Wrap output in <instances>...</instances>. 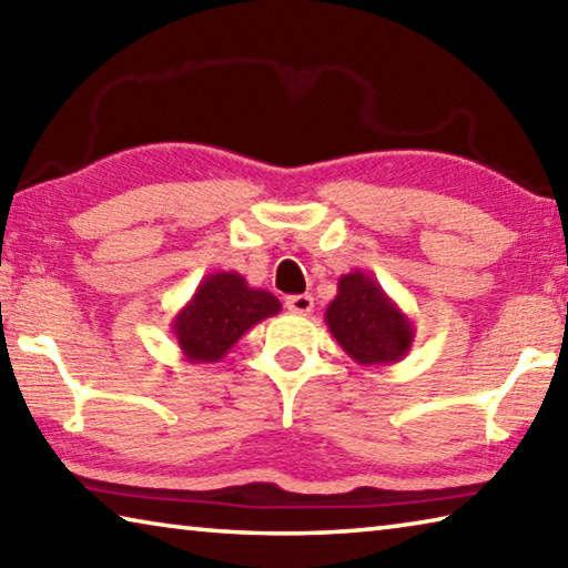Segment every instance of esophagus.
I'll list each match as a JSON object with an SVG mask.
<instances>
[{"instance_id":"obj_1","label":"esophagus","mask_w":568,"mask_h":568,"mask_svg":"<svg viewBox=\"0 0 568 568\" xmlns=\"http://www.w3.org/2000/svg\"><path fill=\"white\" fill-rule=\"evenodd\" d=\"M285 307L295 315H311L313 313V297L311 295H291L285 301Z\"/></svg>"}]
</instances>
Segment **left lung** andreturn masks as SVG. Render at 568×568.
<instances>
[{
    "mask_svg": "<svg viewBox=\"0 0 568 568\" xmlns=\"http://www.w3.org/2000/svg\"><path fill=\"white\" fill-rule=\"evenodd\" d=\"M325 325L358 365H393L406 358L416 328L371 273L341 275L338 295L325 307Z\"/></svg>",
    "mask_w": 568,
    "mask_h": 568,
    "instance_id": "8db88e82",
    "label": "left lung"
}]
</instances>
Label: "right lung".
I'll use <instances>...</instances> for the list:
<instances>
[{
	"label": "right lung",
	"mask_w": 568,
	"mask_h": 568,
	"mask_svg": "<svg viewBox=\"0 0 568 568\" xmlns=\"http://www.w3.org/2000/svg\"><path fill=\"white\" fill-rule=\"evenodd\" d=\"M281 307L273 293L250 287L235 271H220L200 281L170 328L187 363H217L253 325L273 318Z\"/></svg>",
	"instance_id": "obj_1"
}]
</instances>
